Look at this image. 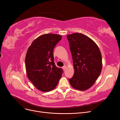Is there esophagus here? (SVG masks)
Here are the masks:
<instances>
[{"mask_svg":"<svg viewBox=\"0 0 120 120\" xmlns=\"http://www.w3.org/2000/svg\"><path fill=\"white\" fill-rule=\"evenodd\" d=\"M66 68H67L66 66H64L63 67V70H64V71H65V70H66Z\"/></svg>","mask_w":120,"mask_h":120,"instance_id":"34e87169","label":"esophagus"}]
</instances>
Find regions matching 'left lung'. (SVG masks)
Returning <instances> with one entry per match:
<instances>
[{
	"mask_svg": "<svg viewBox=\"0 0 120 120\" xmlns=\"http://www.w3.org/2000/svg\"><path fill=\"white\" fill-rule=\"evenodd\" d=\"M73 60L74 75L68 79L71 86L79 90L90 88L99 77L102 59L99 48L92 39L81 33L67 35Z\"/></svg>",
	"mask_w": 120,
	"mask_h": 120,
	"instance_id": "8db88e82",
	"label": "left lung"
}]
</instances>
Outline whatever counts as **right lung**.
<instances>
[{"mask_svg": "<svg viewBox=\"0 0 120 120\" xmlns=\"http://www.w3.org/2000/svg\"><path fill=\"white\" fill-rule=\"evenodd\" d=\"M61 35L48 34L32 41L25 56V68L30 81L43 92L53 90L59 82L63 71L56 66L53 50L61 39Z\"/></svg>", "mask_w": 120, "mask_h": 120, "instance_id": "add662e5", "label": "right lung"}]
</instances>
